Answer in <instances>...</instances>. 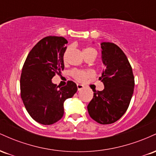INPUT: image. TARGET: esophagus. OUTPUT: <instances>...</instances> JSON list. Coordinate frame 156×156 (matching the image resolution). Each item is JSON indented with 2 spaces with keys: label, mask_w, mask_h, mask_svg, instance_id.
Instances as JSON below:
<instances>
[{
  "label": "esophagus",
  "mask_w": 156,
  "mask_h": 156,
  "mask_svg": "<svg viewBox=\"0 0 156 156\" xmlns=\"http://www.w3.org/2000/svg\"><path fill=\"white\" fill-rule=\"evenodd\" d=\"M77 88H78V91H80V90H81V89H83V86L82 85V84L78 83V84H77Z\"/></svg>",
  "instance_id": "obj_1"
}]
</instances>
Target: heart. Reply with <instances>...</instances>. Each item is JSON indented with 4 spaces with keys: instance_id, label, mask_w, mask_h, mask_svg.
<instances>
[{
    "instance_id": "b5f03b06",
    "label": "heart",
    "mask_w": 156,
    "mask_h": 156,
    "mask_svg": "<svg viewBox=\"0 0 156 156\" xmlns=\"http://www.w3.org/2000/svg\"><path fill=\"white\" fill-rule=\"evenodd\" d=\"M95 51V50L93 49L92 48H87L83 50V53L87 51ZM68 53V50H66L64 51L63 56H62V58H63V61L64 62H66V59H67V55ZM70 76L74 78L75 80H76L77 81L79 82H83L87 79V78H89V76H92V73L90 72V71H85V70H80V69H73V70L70 71L69 73Z\"/></svg>"
}]
</instances>
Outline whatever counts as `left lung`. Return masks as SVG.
<instances>
[{"instance_id": "8db88e82", "label": "left lung", "mask_w": 156, "mask_h": 156, "mask_svg": "<svg viewBox=\"0 0 156 156\" xmlns=\"http://www.w3.org/2000/svg\"><path fill=\"white\" fill-rule=\"evenodd\" d=\"M102 60L105 69L99 79L103 91H94L87 109L97 122L108 125L122 117L129 106L134 89L132 67L120 48L112 42H102Z\"/></svg>"}]
</instances>
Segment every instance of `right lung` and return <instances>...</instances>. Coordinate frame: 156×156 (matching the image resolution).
<instances>
[{"instance_id":"obj_1","label":"right lung","mask_w":156,"mask_h":156,"mask_svg":"<svg viewBox=\"0 0 156 156\" xmlns=\"http://www.w3.org/2000/svg\"><path fill=\"white\" fill-rule=\"evenodd\" d=\"M67 43L62 37H44L32 48L23 64L21 98L29 115L40 124L52 125L62 119L64 102L78 90L72 80L62 87L52 83L53 77L64 68L62 56Z\"/></svg>"}]
</instances>
